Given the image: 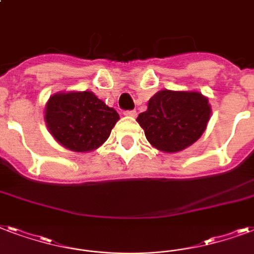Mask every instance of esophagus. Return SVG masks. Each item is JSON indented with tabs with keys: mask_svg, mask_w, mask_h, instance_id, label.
I'll list each match as a JSON object with an SVG mask.
<instances>
[{
	"mask_svg": "<svg viewBox=\"0 0 254 254\" xmlns=\"http://www.w3.org/2000/svg\"><path fill=\"white\" fill-rule=\"evenodd\" d=\"M124 114H125L127 117H135V116H137V112H135V110H125Z\"/></svg>",
	"mask_w": 254,
	"mask_h": 254,
	"instance_id": "34e87169",
	"label": "esophagus"
}]
</instances>
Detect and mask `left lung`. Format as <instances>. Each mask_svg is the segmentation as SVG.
Segmentation results:
<instances>
[{"label":"left lung","mask_w":254,"mask_h":254,"mask_svg":"<svg viewBox=\"0 0 254 254\" xmlns=\"http://www.w3.org/2000/svg\"><path fill=\"white\" fill-rule=\"evenodd\" d=\"M208 98L198 92L161 90L149 100L137 121L150 144L166 153L180 152L196 142L210 119Z\"/></svg>","instance_id":"8db88e82"}]
</instances>
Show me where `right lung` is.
<instances>
[{
	"label": "right lung",
	"mask_w": 254,
	"mask_h": 254,
	"mask_svg": "<svg viewBox=\"0 0 254 254\" xmlns=\"http://www.w3.org/2000/svg\"><path fill=\"white\" fill-rule=\"evenodd\" d=\"M119 113L92 92L58 93L49 98L45 121L60 144L73 152H90L104 144Z\"/></svg>",
	"instance_id": "right-lung-1"
}]
</instances>
